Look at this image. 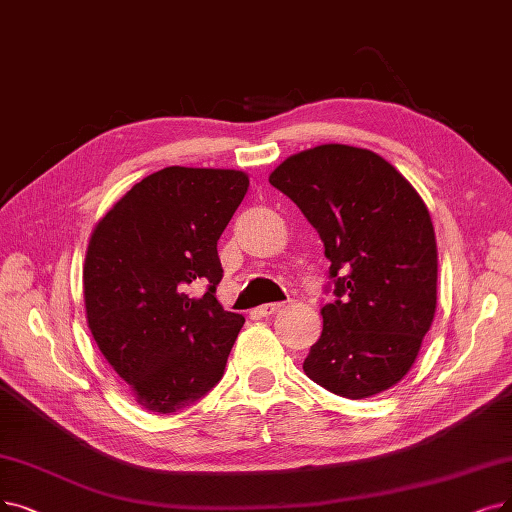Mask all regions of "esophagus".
I'll use <instances>...</instances> for the list:
<instances>
[{
  "instance_id": "1",
  "label": "esophagus",
  "mask_w": 512,
  "mask_h": 512,
  "mask_svg": "<svg viewBox=\"0 0 512 512\" xmlns=\"http://www.w3.org/2000/svg\"><path fill=\"white\" fill-rule=\"evenodd\" d=\"M279 309H281L279 302H269V304H260L254 313L258 317H269V315H275Z\"/></svg>"
}]
</instances>
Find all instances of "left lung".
I'll list each match as a JSON object with an SVG mask.
<instances>
[{
    "label": "left lung",
    "instance_id": "obj_1",
    "mask_svg": "<svg viewBox=\"0 0 512 512\" xmlns=\"http://www.w3.org/2000/svg\"><path fill=\"white\" fill-rule=\"evenodd\" d=\"M269 182L313 224L334 279L304 374L346 399L388 391L412 370L437 309L426 203L384 157L349 145L290 155Z\"/></svg>",
    "mask_w": 512,
    "mask_h": 512
}]
</instances>
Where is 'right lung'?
Returning a JSON list of instances; mask_svg holds the SVG:
<instances>
[{
    "instance_id": "1",
    "label": "right lung",
    "mask_w": 512,
    "mask_h": 512,
    "mask_svg": "<svg viewBox=\"0 0 512 512\" xmlns=\"http://www.w3.org/2000/svg\"><path fill=\"white\" fill-rule=\"evenodd\" d=\"M248 187L241 170L163 168L115 201L90 235L88 327L149 412H178L222 378L245 319L216 300V243ZM193 284L209 292L189 297Z\"/></svg>"
}]
</instances>
